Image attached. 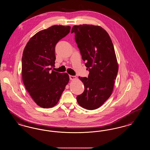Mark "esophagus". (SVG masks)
<instances>
[{
	"label": "esophagus",
	"instance_id": "1",
	"mask_svg": "<svg viewBox=\"0 0 150 150\" xmlns=\"http://www.w3.org/2000/svg\"><path fill=\"white\" fill-rule=\"evenodd\" d=\"M69 78L71 80H75L76 79V77L75 76H72V75H70L69 76Z\"/></svg>",
	"mask_w": 150,
	"mask_h": 150
}]
</instances>
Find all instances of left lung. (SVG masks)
Segmentation results:
<instances>
[{"mask_svg": "<svg viewBox=\"0 0 150 150\" xmlns=\"http://www.w3.org/2000/svg\"><path fill=\"white\" fill-rule=\"evenodd\" d=\"M75 42L85 61L88 78L79 77L83 83L84 92L76 97L80 106L93 110L99 108L111 96L118 65L114 46L108 33L100 26L74 25Z\"/></svg>", "mask_w": 150, "mask_h": 150, "instance_id": "left-lung-1", "label": "left lung"}]
</instances>
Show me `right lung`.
Listing matches in <instances>:
<instances>
[{
  "instance_id": "1",
  "label": "right lung",
  "mask_w": 150,
  "mask_h": 150,
  "mask_svg": "<svg viewBox=\"0 0 150 150\" xmlns=\"http://www.w3.org/2000/svg\"><path fill=\"white\" fill-rule=\"evenodd\" d=\"M70 26L54 25L41 30L27 43L22 58V79L26 90L36 104L53 107L69 81L67 73L51 71L54 66L55 46L70 32Z\"/></svg>"
}]
</instances>
